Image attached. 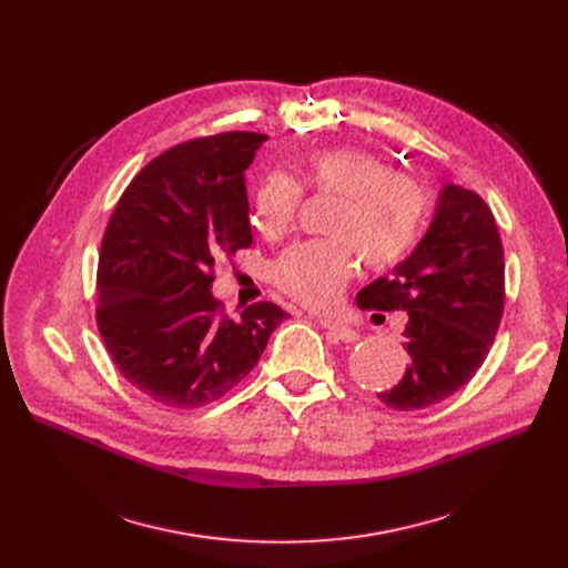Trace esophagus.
<instances>
[{"instance_id": "34e87169", "label": "esophagus", "mask_w": 568, "mask_h": 568, "mask_svg": "<svg viewBox=\"0 0 568 568\" xmlns=\"http://www.w3.org/2000/svg\"><path fill=\"white\" fill-rule=\"evenodd\" d=\"M317 322H320V326H324L326 334H329L332 338H338V341H343V343H354L356 338H359V334H356L354 329H349V326H345V324L336 322V320H329V317H320Z\"/></svg>"}]
</instances>
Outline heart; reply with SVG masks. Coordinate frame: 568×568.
<instances>
[{"instance_id": "obj_1", "label": "heart", "mask_w": 568, "mask_h": 568, "mask_svg": "<svg viewBox=\"0 0 568 568\" xmlns=\"http://www.w3.org/2000/svg\"><path fill=\"white\" fill-rule=\"evenodd\" d=\"M302 186L338 195L326 223L329 239L290 246L274 262V283L308 308H329L356 272V257L371 268L400 264L424 234L430 195L419 179L394 172L392 163L359 146L317 149L302 163ZM283 172L266 174L255 189V225L268 234L290 232L304 191Z\"/></svg>"}]
</instances>
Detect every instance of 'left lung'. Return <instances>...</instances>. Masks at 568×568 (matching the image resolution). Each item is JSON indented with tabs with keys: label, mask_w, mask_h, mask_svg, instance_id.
Segmentation results:
<instances>
[{
	"label": "left lung",
	"mask_w": 568,
	"mask_h": 568,
	"mask_svg": "<svg viewBox=\"0 0 568 568\" xmlns=\"http://www.w3.org/2000/svg\"><path fill=\"white\" fill-rule=\"evenodd\" d=\"M364 311H405L409 366L377 398L400 412L442 403L481 368L504 313V248L481 195L456 184L439 193L416 251L356 294Z\"/></svg>",
	"instance_id": "left-lung-1"
}]
</instances>
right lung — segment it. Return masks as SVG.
I'll use <instances>...</instances> for the list:
<instances>
[{"mask_svg": "<svg viewBox=\"0 0 568 568\" xmlns=\"http://www.w3.org/2000/svg\"><path fill=\"white\" fill-rule=\"evenodd\" d=\"M264 142L227 131L170 146L133 176L108 221L99 334L119 373L161 405L223 398L287 315L272 302L227 315L212 294L216 260L253 244L244 170Z\"/></svg>", "mask_w": 568, "mask_h": 568, "instance_id": "obj_1", "label": "right lung"}]
</instances>
